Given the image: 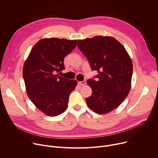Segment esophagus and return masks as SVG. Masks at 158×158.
<instances>
[{"label": "esophagus", "mask_w": 158, "mask_h": 158, "mask_svg": "<svg viewBox=\"0 0 158 158\" xmlns=\"http://www.w3.org/2000/svg\"><path fill=\"white\" fill-rule=\"evenodd\" d=\"M86 84V81H79L78 82V84L80 85H84Z\"/></svg>", "instance_id": "obj_1"}]
</instances>
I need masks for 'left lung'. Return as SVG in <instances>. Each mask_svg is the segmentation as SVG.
Listing matches in <instances>:
<instances>
[{"label":"left lung","instance_id":"1","mask_svg":"<svg viewBox=\"0 0 158 158\" xmlns=\"http://www.w3.org/2000/svg\"><path fill=\"white\" fill-rule=\"evenodd\" d=\"M77 46L87 57L98 79H88L93 94L85 101L89 107L102 114L116 109L131 87L132 63L123 45L109 36L78 40Z\"/></svg>","mask_w":158,"mask_h":158}]
</instances>
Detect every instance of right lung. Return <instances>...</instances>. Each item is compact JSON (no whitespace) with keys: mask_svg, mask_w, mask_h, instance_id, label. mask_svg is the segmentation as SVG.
I'll return each mask as SVG.
<instances>
[{"mask_svg":"<svg viewBox=\"0 0 158 158\" xmlns=\"http://www.w3.org/2000/svg\"><path fill=\"white\" fill-rule=\"evenodd\" d=\"M77 40L46 38L32 48L23 67V78L28 97L45 114L56 116L64 112L76 80L59 76L65 69L64 57L76 48Z\"/></svg>","mask_w":158,"mask_h":158,"instance_id":"1","label":"right lung"}]
</instances>
